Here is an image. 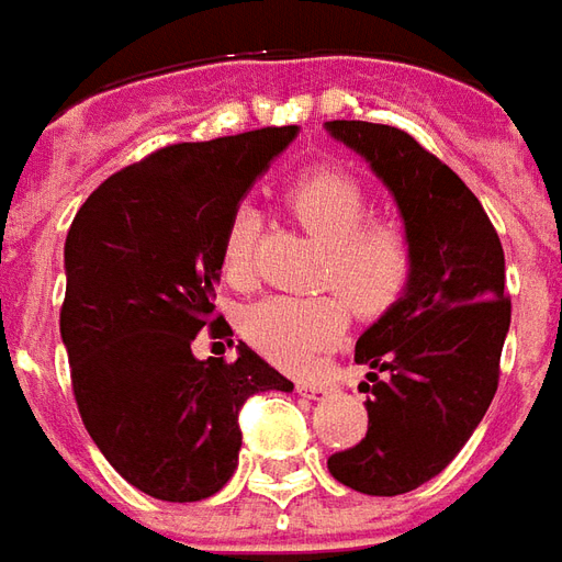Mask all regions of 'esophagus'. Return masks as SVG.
<instances>
[{
    "instance_id": "esophagus-1",
    "label": "esophagus",
    "mask_w": 562,
    "mask_h": 562,
    "mask_svg": "<svg viewBox=\"0 0 562 562\" xmlns=\"http://www.w3.org/2000/svg\"><path fill=\"white\" fill-rule=\"evenodd\" d=\"M296 390H300L302 396H308V400H321V396H326V393H329V387H326V384H321V381H300V384H296Z\"/></svg>"
}]
</instances>
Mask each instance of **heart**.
<instances>
[{
  "mask_svg": "<svg viewBox=\"0 0 562 562\" xmlns=\"http://www.w3.org/2000/svg\"><path fill=\"white\" fill-rule=\"evenodd\" d=\"M288 205L324 245L326 260L317 274L321 288L338 290L363 317L384 314L405 293L412 278V241L396 224L372 221L369 196L351 175L336 169L302 175L290 184ZM257 236V211L238 205L221 245V272L236 288H245L254 278ZM344 301L336 293L269 296L250 305L241 326L245 336L274 363L305 369L348 333L351 312Z\"/></svg>",
  "mask_w": 562,
  "mask_h": 562,
  "instance_id": "b5f03b06",
  "label": "heart"
}]
</instances>
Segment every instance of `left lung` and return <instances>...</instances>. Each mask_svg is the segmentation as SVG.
<instances>
[{
	"instance_id": "left-lung-1",
	"label": "left lung",
	"mask_w": 562,
	"mask_h": 562,
	"mask_svg": "<svg viewBox=\"0 0 562 562\" xmlns=\"http://www.w3.org/2000/svg\"><path fill=\"white\" fill-rule=\"evenodd\" d=\"M326 133L384 181L412 241L408 288L353 351L372 381L366 439L326 460L345 487L396 496L436 479L491 408L512 324L505 254L475 193L412 135L366 121Z\"/></svg>"
}]
</instances>
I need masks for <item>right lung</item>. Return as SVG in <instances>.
I'll list each match as a JSON object with an SVG mask.
<instances>
[{"instance_id": "add662e5", "label": "right lung", "mask_w": 562, "mask_h": 562, "mask_svg": "<svg viewBox=\"0 0 562 562\" xmlns=\"http://www.w3.org/2000/svg\"><path fill=\"white\" fill-rule=\"evenodd\" d=\"M296 126H266L147 154L99 184L66 236L59 336L90 439L154 499L199 503L233 479L238 408L293 381L238 341L196 360L193 338L226 336L214 312L233 211Z\"/></svg>"}]
</instances>
